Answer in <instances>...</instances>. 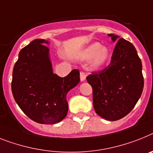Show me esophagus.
<instances>
[{"label": "esophagus", "instance_id": "34e87169", "mask_svg": "<svg viewBox=\"0 0 153 153\" xmlns=\"http://www.w3.org/2000/svg\"><path fill=\"white\" fill-rule=\"evenodd\" d=\"M85 78H86V75H85V73L83 72V71H81L80 72V79L81 81L82 82V81L85 80Z\"/></svg>", "mask_w": 153, "mask_h": 153}]
</instances>
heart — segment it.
Wrapping results in <instances>:
<instances>
[{"label":"heart","mask_w":153,"mask_h":153,"mask_svg":"<svg viewBox=\"0 0 153 153\" xmlns=\"http://www.w3.org/2000/svg\"><path fill=\"white\" fill-rule=\"evenodd\" d=\"M109 57V49L104 46H101L100 43L97 42L88 45L77 55V58L81 61H88L92 57V66L96 68L104 65Z\"/></svg>","instance_id":"obj_1"}]
</instances>
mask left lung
<instances>
[{"label":"left lung","instance_id":"left-lung-1","mask_svg":"<svg viewBox=\"0 0 153 153\" xmlns=\"http://www.w3.org/2000/svg\"><path fill=\"white\" fill-rule=\"evenodd\" d=\"M113 42L119 39L108 34ZM142 65L129 41L120 38L114 47L110 64L86 77L92 88L95 111L107 120H120L128 114L139 100L144 87Z\"/></svg>","mask_w":153,"mask_h":153}]
</instances>
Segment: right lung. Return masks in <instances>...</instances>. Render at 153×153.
I'll return each mask as SVG.
<instances>
[{"mask_svg": "<svg viewBox=\"0 0 153 153\" xmlns=\"http://www.w3.org/2000/svg\"><path fill=\"white\" fill-rule=\"evenodd\" d=\"M49 42L32 41L19 52L12 73L11 91L24 114L43 124L59 123L67 116L68 92L80 82L74 69L66 77L53 74L49 56Z\"/></svg>", "mask_w": 153, "mask_h": 153, "instance_id": "1", "label": "right lung"}]
</instances>
